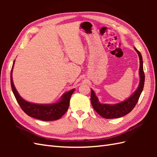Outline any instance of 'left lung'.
Here are the masks:
<instances>
[{"mask_svg": "<svg viewBox=\"0 0 157 157\" xmlns=\"http://www.w3.org/2000/svg\"><path fill=\"white\" fill-rule=\"evenodd\" d=\"M135 51L138 53L140 59L139 77L140 82L137 89L134 92L124 101L119 102L116 104H103L99 102V100L96 96L95 92L91 89L90 101L93 108L98 114L105 119H115L119 118L128 114L132 111L136 105L137 104L138 99L143 90L144 85V73L143 69V61L141 53L134 47Z\"/></svg>", "mask_w": 157, "mask_h": 157, "instance_id": "left-lung-1", "label": "left lung"}]
</instances>
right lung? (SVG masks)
Segmentation results:
<instances>
[{"label":"right lung","instance_id":"obj_1","mask_svg":"<svg viewBox=\"0 0 157 157\" xmlns=\"http://www.w3.org/2000/svg\"><path fill=\"white\" fill-rule=\"evenodd\" d=\"M15 61L13 62L11 71V85L12 91L17 101L22 110L28 115L42 121H55L60 119L67 111L69 106V101L75 88L65 92L58 101L51 104H38L28 102L23 99L17 90L13 81V69Z\"/></svg>","mask_w":157,"mask_h":157}]
</instances>
